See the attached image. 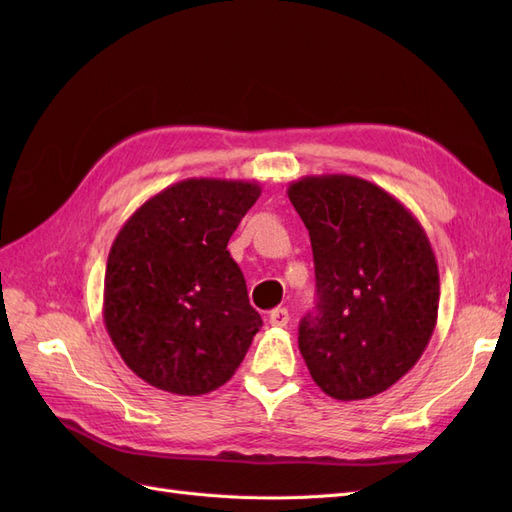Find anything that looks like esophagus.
Masks as SVG:
<instances>
[{
  "label": "esophagus",
  "mask_w": 512,
  "mask_h": 512,
  "mask_svg": "<svg viewBox=\"0 0 512 512\" xmlns=\"http://www.w3.org/2000/svg\"><path fill=\"white\" fill-rule=\"evenodd\" d=\"M288 320H290V314H288L286 307L271 309V314H269V324H271V327H286Z\"/></svg>",
  "instance_id": "esophagus-1"
}]
</instances>
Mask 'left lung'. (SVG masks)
Here are the masks:
<instances>
[{"label":"left lung","mask_w":512,"mask_h":512,"mask_svg":"<svg viewBox=\"0 0 512 512\" xmlns=\"http://www.w3.org/2000/svg\"><path fill=\"white\" fill-rule=\"evenodd\" d=\"M288 198L309 230L318 303L299 350L333 399L384 393L421 359L436 329L440 275L425 230L380 185L303 177Z\"/></svg>","instance_id":"8db88e82"}]
</instances>
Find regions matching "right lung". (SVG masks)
Here are the masks:
<instances>
[{"label":"right lung","instance_id":"add662e5","mask_svg":"<svg viewBox=\"0 0 512 512\" xmlns=\"http://www.w3.org/2000/svg\"><path fill=\"white\" fill-rule=\"evenodd\" d=\"M254 181L185 179L121 226L104 273V324L138 378L175 395L226 384L262 320L226 250Z\"/></svg>","mask_w":512,"mask_h":512}]
</instances>
